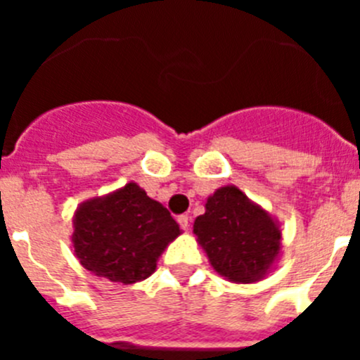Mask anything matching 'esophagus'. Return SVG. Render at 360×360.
<instances>
[{
  "mask_svg": "<svg viewBox=\"0 0 360 360\" xmlns=\"http://www.w3.org/2000/svg\"><path fill=\"white\" fill-rule=\"evenodd\" d=\"M178 224H180V227L184 229V231H189V216L187 214H182V216H178Z\"/></svg>",
  "mask_w": 360,
  "mask_h": 360,
  "instance_id": "34e87169",
  "label": "esophagus"
}]
</instances>
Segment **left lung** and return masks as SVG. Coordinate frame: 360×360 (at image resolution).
<instances>
[{
    "mask_svg": "<svg viewBox=\"0 0 360 360\" xmlns=\"http://www.w3.org/2000/svg\"><path fill=\"white\" fill-rule=\"evenodd\" d=\"M193 232L212 269L238 285L262 281L281 256L279 221L236 186L209 196Z\"/></svg>",
    "mask_w": 360,
    "mask_h": 360,
    "instance_id": "obj_1",
    "label": "left lung"
}]
</instances>
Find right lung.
<instances>
[{"label":"right lung","mask_w":360,"mask_h":360,"mask_svg":"<svg viewBox=\"0 0 360 360\" xmlns=\"http://www.w3.org/2000/svg\"><path fill=\"white\" fill-rule=\"evenodd\" d=\"M180 234L169 211L135 182L84 200L73 212V254L91 274L113 283L148 279Z\"/></svg>","instance_id":"add662e5"}]
</instances>
